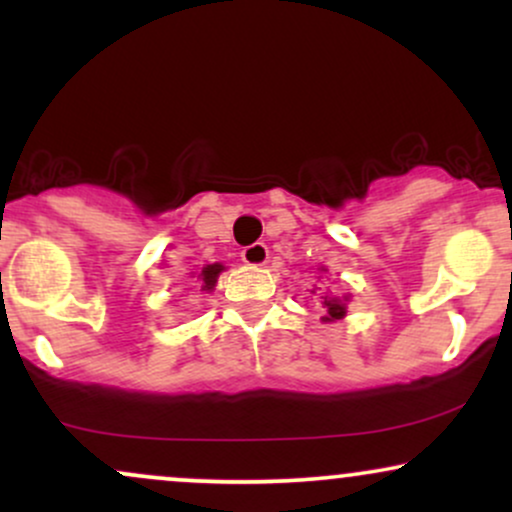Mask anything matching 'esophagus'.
I'll use <instances>...</instances> for the list:
<instances>
[{"label":"esophagus","mask_w":512,"mask_h":512,"mask_svg":"<svg viewBox=\"0 0 512 512\" xmlns=\"http://www.w3.org/2000/svg\"><path fill=\"white\" fill-rule=\"evenodd\" d=\"M240 257H243V262L248 264V267H264L269 260V250L264 243H255L250 245V248H245L240 252Z\"/></svg>","instance_id":"1"}]
</instances>
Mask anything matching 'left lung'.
Listing matches in <instances>:
<instances>
[{"label":"left lung","instance_id":"left-lung-1","mask_svg":"<svg viewBox=\"0 0 512 512\" xmlns=\"http://www.w3.org/2000/svg\"><path fill=\"white\" fill-rule=\"evenodd\" d=\"M320 272L325 274L327 269L320 267ZM315 293V289H313ZM322 298V308H325V315H322V322H337V320H344L346 317V303L351 301V296L346 293V296H320Z\"/></svg>","mask_w":512,"mask_h":512}]
</instances>
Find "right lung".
Returning <instances> with one entry per match:
<instances>
[{
  "label": "right lung",
  "instance_id": "right-lung-1",
  "mask_svg": "<svg viewBox=\"0 0 512 512\" xmlns=\"http://www.w3.org/2000/svg\"><path fill=\"white\" fill-rule=\"evenodd\" d=\"M223 264L221 262H214V264H204L202 267V272H195L197 274V281L202 286H199V289H202L204 293H211L214 291V286H216V281H219V274L223 272Z\"/></svg>",
  "mask_w": 512,
  "mask_h": 512
}]
</instances>
